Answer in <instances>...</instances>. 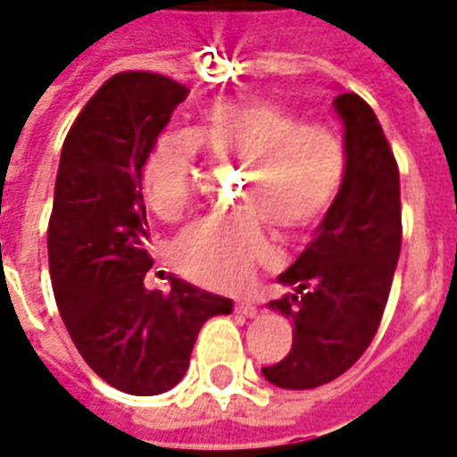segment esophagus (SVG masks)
<instances>
[{
  "instance_id": "1",
  "label": "esophagus",
  "mask_w": 457,
  "mask_h": 457,
  "mask_svg": "<svg viewBox=\"0 0 457 457\" xmlns=\"http://www.w3.org/2000/svg\"><path fill=\"white\" fill-rule=\"evenodd\" d=\"M236 312L253 319V316L258 314V306H255V302H251V299H238V302H236Z\"/></svg>"
}]
</instances>
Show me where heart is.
<instances>
[{"instance_id": "obj_1", "label": "heart", "mask_w": 457, "mask_h": 457, "mask_svg": "<svg viewBox=\"0 0 457 457\" xmlns=\"http://www.w3.org/2000/svg\"><path fill=\"white\" fill-rule=\"evenodd\" d=\"M196 145L216 162L245 168L236 192V206L245 212L199 221L175 243L178 268L206 287H241L272 261L258 216L278 238H304L334 204L345 175V148L334 131L304 126L270 102H219L192 136H162L143 165L145 199L165 221H178L192 206Z\"/></svg>"}]
</instances>
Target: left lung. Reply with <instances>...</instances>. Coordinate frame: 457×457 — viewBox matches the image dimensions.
<instances>
[{
	"label": "left lung",
	"mask_w": 457,
	"mask_h": 457,
	"mask_svg": "<svg viewBox=\"0 0 457 457\" xmlns=\"http://www.w3.org/2000/svg\"><path fill=\"white\" fill-rule=\"evenodd\" d=\"M345 175L316 238L278 282L287 295L268 309L292 324V348L262 375L275 387L312 389L361 358L378 331L402 248L399 170L378 116L338 92Z\"/></svg>",
	"instance_id": "8db88e82"
}]
</instances>
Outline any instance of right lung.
I'll use <instances>...</instances> for the list:
<instances>
[{
    "label": "right lung",
    "mask_w": 457,
    "mask_h": 457,
    "mask_svg": "<svg viewBox=\"0 0 457 457\" xmlns=\"http://www.w3.org/2000/svg\"><path fill=\"white\" fill-rule=\"evenodd\" d=\"M189 89L153 72H121L89 99L60 153L48 262L60 316L79 355L126 395H162L185 378L206 319L233 302L185 279L145 287L151 231L143 165Z\"/></svg>",
    "instance_id": "1"
}]
</instances>
